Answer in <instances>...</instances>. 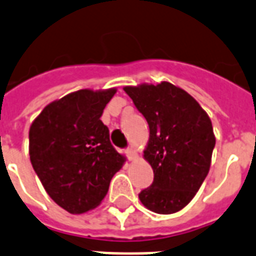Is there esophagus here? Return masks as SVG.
Instances as JSON below:
<instances>
[{"mask_svg": "<svg viewBox=\"0 0 256 256\" xmlns=\"http://www.w3.org/2000/svg\"><path fill=\"white\" fill-rule=\"evenodd\" d=\"M124 154H126V157L128 160H134L136 158V150L132 149V148H128V149L124 150Z\"/></svg>", "mask_w": 256, "mask_h": 256, "instance_id": "34e87169", "label": "esophagus"}]
</instances>
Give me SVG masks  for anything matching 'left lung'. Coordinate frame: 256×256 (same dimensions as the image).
<instances>
[{"label":"left lung","mask_w":256,"mask_h":256,"mask_svg":"<svg viewBox=\"0 0 256 256\" xmlns=\"http://www.w3.org/2000/svg\"><path fill=\"white\" fill-rule=\"evenodd\" d=\"M124 90L150 128L144 157L153 168L154 180L138 198L156 214L178 212L210 172L216 144L212 122L194 98L168 82Z\"/></svg>","instance_id":"left-lung-1"}]
</instances>
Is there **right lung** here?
Segmentation results:
<instances>
[{
    "label": "right lung",
    "instance_id": "right-lung-1",
    "mask_svg": "<svg viewBox=\"0 0 256 256\" xmlns=\"http://www.w3.org/2000/svg\"><path fill=\"white\" fill-rule=\"evenodd\" d=\"M115 88L79 90L50 103L29 128L30 162L42 186L70 214L100 204L124 162L100 116Z\"/></svg>",
    "mask_w": 256,
    "mask_h": 256
}]
</instances>
